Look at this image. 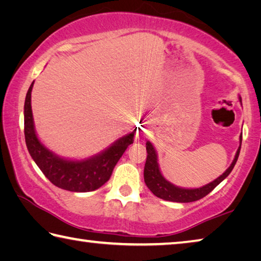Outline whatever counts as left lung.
<instances>
[{"label":"left lung","mask_w":261,"mask_h":261,"mask_svg":"<svg viewBox=\"0 0 261 261\" xmlns=\"http://www.w3.org/2000/svg\"><path fill=\"white\" fill-rule=\"evenodd\" d=\"M241 102L242 99L240 98ZM241 139V145L238 147L235 159H233L232 163L230 167L224 171V173L214 179L213 182L204 185V187L198 188V189H183L175 187L174 184L168 182V180L163 177L160 169H159L158 165V159H156V152L154 149L153 145L147 141L146 143V151H147V158H146V163H145L144 168V179L145 183H146L147 188L151 190L154 196L158 198H161L163 200L168 201H176V202H191L199 200L201 198L207 196L211 191L218 187V185L222 182V180L227 177V176L231 173V170L235 167L238 155H240L241 146H242V135L240 137Z\"/></svg>","instance_id":"8db88e82"}]
</instances>
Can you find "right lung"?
<instances>
[{"instance_id": "1", "label": "right lung", "mask_w": 261, "mask_h": 261, "mask_svg": "<svg viewBox=\"0 0 261 261\" xmlns=\"http://www.w3.org/2000/svg\"><path fill=\"white\" fill-rule=\"evenodd\" d=\"M34 83V82H33ZM33 83L28 91L24 105V135L29 153L40 168L43 175L57 188L72 192L94 191L107 182L114 167L120 160L129 145L134 143V132L122 137L106 149L91 159L83 161H70L61 159L47 149L35 135L31 92Z\"/></svg>"}]
</instances>
